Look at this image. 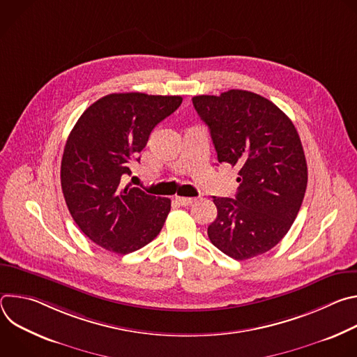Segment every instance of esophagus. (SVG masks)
<instances>
[{
	"label": "esophagus",
	"instance_id": "esophagus-1",
	"mask_svg": "<svg viewBox=\"0 0 357 357\" xmlns=\"http://www.w3.org/2000/svg\"><path fill=\"white\" fill-rule=\"evenodd\" d=\"M175 200H176L178 205H181V206H189V205H192L195 199H193V197H182V196H176V197H175Z\"/></svg>",
	"mask_w": 357,
	"mask_h": 357
}]
</instances>
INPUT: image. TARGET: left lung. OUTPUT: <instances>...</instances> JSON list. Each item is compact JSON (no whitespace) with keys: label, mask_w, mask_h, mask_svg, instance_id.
Segmentation results:
<instances>
[{"label":"left lung","mask_w":357,"mask_h":357,"mask_svg":"<svg viewBox=\"0 0 357 357\" xmlns=\"http://www.w3.org/2000/svg\"><path fill=\"white\" fill-rule=\"evenodd\" d=\"M219 162L238 169L236 197H216L208 236L226 256L247 260L271 250L291 229L308 183L298 131L273 101L247 90L195 96Z\"/></svg>","instance_id":"1"}]
</instances>
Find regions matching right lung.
I'll return each instance as SVG.
<instances>
[{
    "mask_svg": "<svg viewBox=\"0 0 357 357\" xmlns=\"http://www.w3.org/2000/svg\"><path fill=\"white\" fill-rule=\"evenodd\" d=\"M182 103L181 96L113 93L80 116L65 145L61 183L79 229L97 245L124 254L154 240L171 199L123 186L151 131Z\"/></svg>",
    "mask_w": 357,
    "mask_h": 357,
    "instance_id": "add662e5",
    "label": "right lung"
}]
</instances>
